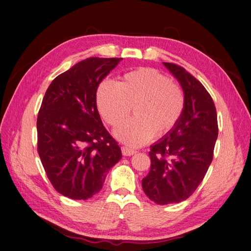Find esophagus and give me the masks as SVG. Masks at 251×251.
I'll use <instances>...</instances> for the list:
<instances>
[{"label": "esophagus", "mask_w": 251, "mask_h": 251, "mask_svg": "<svg viewBox=\"0 0 251 251\" xmlns=\"http://www.w3.org/2000/svg\"><path fill=\"white\" fill-rule=\"evenodd\" d=\"M121 151H123V155L124 156H132L136 153V151H134L131 148H127V147H123L121 148Z\"/></svg>", "instance_id": "1"}]
</instances>
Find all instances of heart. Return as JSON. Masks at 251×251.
Returning a JSON list of instances; mask_svg holds the SVG:
<instances>
[{"mask_svg":"<svg viewBox=\"0 0 251 251\" xmlns=\"http://www.w3.org/2000/svg\"><path fill=\"white\" fill-rule=\"evenodd\" d=\"M97 107L105 123L117 126L134 108L135 118L116 128L123 143L137 148L177 125L184 111L183 91L165 74L151 68L126 73L118 83L104 79L97 89Z\"/></svg>","mask_w":251,"mask_h":251,"instance_id":"1","label":"heart"}]
</instances>
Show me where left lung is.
Returning <instances> with one entry per match:
<instances>
[{
  "label": "left lung",
  "instance_id": "left-lung-1",
  "mask_svg": "<svg viewBox=\"0 0 251 251\" xmlns=\"http://www.w3.org/2000/svg\"><path fill=\"white\" fill-rule=\"evenodd\" d=\"M163 65L180 83L185 105L177 125L151 146V170L142 179V188L160 205L193 195L207 173L218 138L217 111L206 89L184 68Z\"/></svg>",
  "mask_w": 251,
  "mask_h": 251
}]
</instances>
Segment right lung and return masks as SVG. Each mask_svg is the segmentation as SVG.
I'll list each match as a JSON object with an SVG mask.
<instances>
[{"mask_svg": "<svg viewBox=\"0 0 251 251\" xmlns=\"http://www.w3.org/2000/svg\"><path fill=\"white\" fill-rule=\"evenodd\" d=\"M123 58L90 57L52 80L37 115V151L53 187L87 200L121 159L96 104L97 88Z\"/></svg>", "mask_w": 251, "mask_h": 251, "instance_id": "obj_1", "label": "right lung"}]
</instances>
